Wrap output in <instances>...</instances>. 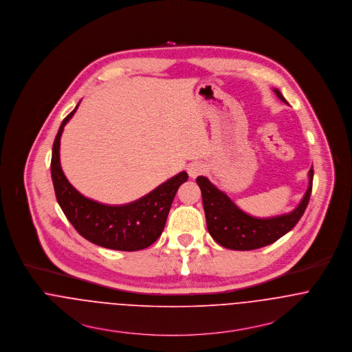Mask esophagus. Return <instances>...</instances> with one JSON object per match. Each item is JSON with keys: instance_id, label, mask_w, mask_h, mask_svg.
Instances as JSON below:
<instances>
[{"instance_id": "1", "label": "esophagus", "mask_w": 352, "mask_h": 352, "mask_svg": "<svg viewBox=\"0 0 352 352\" xmlns=\"http://www.w3.org/2000/svg\"><path fill=\"white\" fill-rule=\"evenodd\" d=\"M205 171V166L201 162H192L188 166V173L192 178H197L198 175H201Z\"/></svg>"}]
</instances>
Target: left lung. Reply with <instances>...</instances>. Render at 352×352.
I'll list each match as a JSON object with an SVG mask.
<instances>
[{
	"label": "left lung",
	"mask_w": 352,
	"mask_h": 352,
	"mask_svg": "<svg viewBox=\"0 0 352 352\" xmlns=\"http://www.w3.org/2000/svg\"><path fill=\"white\" fill-rule=\"evenodd\" d=\"M274 91L280 101L287 104L278 89H274ZM197 184L201 189L206 227L210 236L226 248L248 251L276 241L300 221L312 193L313 166L309 170L308 190L298 206L290 213L267 219H258L239 209L234 201L206 177H197Z\"/></svg>",
	"instance_id": "8db88e82"
}]
</instances>
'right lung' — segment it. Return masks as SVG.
<instances>
[{"label":"right lung","instance_id":"1","mask_svg":"<svg viewBox=\"0 0 352 352\" xmlns=\"http://www.w3.org/2000/svg\"><path fill=\"white\" fill-rule=\"evenodd\" d=\"M78 105L62 121L52 146L51 177L58 204L77 232L93 244L118 251L147 248L163 232L173 199L188 181V173L177 174L151 193L125 205H105L80 195L63 174L59 159L63 128Z\"/></svg>","mask_w":352,"mask_h":352}]
</instances>
